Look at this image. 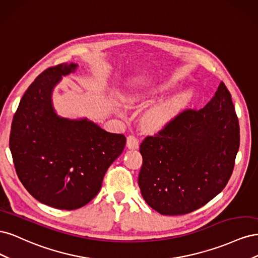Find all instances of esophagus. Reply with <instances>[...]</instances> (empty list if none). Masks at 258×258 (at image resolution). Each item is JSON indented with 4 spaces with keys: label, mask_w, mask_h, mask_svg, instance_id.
<instances>
[{
    "label": "esophagus",
    "mask_w": 258,
    "mask_h": 258,
    "mask_svg": "<svg viewBox=\"0 0 258 258\" xmlns=\"http://www.w3.org/2000/svg\"><path fill=\"white\" fill-rule=\"evenodd\" d=\"M127 147L130 150H137L139 147V140L135 136H129L127 138Z\"/></svg>",
    "instance_id": "esophagus-1"
}]
</instances>
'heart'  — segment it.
<instances>
[{
  "mask_svg": "<svg viewBox=\"0 0 258 258\" xmlns=\"http://www.w3.org/2000/svg\"><path fill=\"white\" fill-rule=\"evenodd\" d=\"M175 86L176 83L173 80H168L152 86H144V87L139 88L129 95L126 99V102L129 105H134L147 97L173 89ZM194 90L191 88H187L165 100L163 102L153 106L143 116V126L151 131H157L165 128L188 105L194 98Z\"/></svg>",
  "mask_w": 258,
  "mask_h": 258,
  "instance_id": "b5f03b06",
  "label": "heart"
}]
</instances>
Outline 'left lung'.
Here are the masks:
<instances>
[{"mask_svg": "<svg viewBox=\"0 0 258 258\" xmlns=\"http://www.w3.org/2000/svg\"><path fill=\"white\" fill-rule=\"evenodd\" d=\"M239 144L235 106L221 82L204 108L182 112L140 145L138 183L146 204L162 215L204 207L228 183Z\"/></svg>", "mask_w": 258, "mask_h": 258, "instance_id": "1", "label": "left lung"}]
</instances>
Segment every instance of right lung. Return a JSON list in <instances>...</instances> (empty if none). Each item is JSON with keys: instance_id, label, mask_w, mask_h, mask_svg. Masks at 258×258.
<instances>
[{"instance_id": "add662e5", "label": "right lung", "mask_w": 258, "mask_h": 258, "mask_svg": "<svg viewBox=\"0 0 258 258\" xmlns=\"http://www.w3.org/2000/svg\"><path fill=\"white\" fill-rule=\"evenodd\" d=\"M76 63L48 68L20 100L13 118L10 148L25 188L44 205L75 210L101 189L103 176L126 145L123 135L111 134L87 118L57 115L52 91Z\"/></svg>"}]
</instances>
